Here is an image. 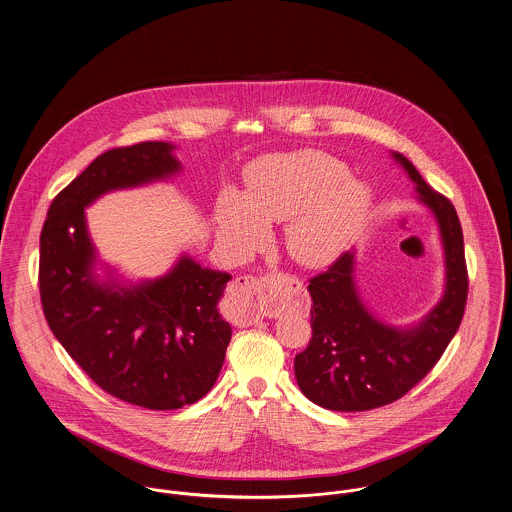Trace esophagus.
Masks as SVG:
<instances>
[{
  "instance_id": "obj_1",
  "label": "esophagus",
  "mask_w": 512,
  "mask_h": 512,
  "mask_svg": "<svg viewBox=\"0 0 512 512\" xmlns=\"http://www.w3.org/2000/svg\"><path fill=\"white\" fill-rule=\"evenodd\" d=\"M229 298L233 302V316L237 322L252 323L266 316H275L279 312V306L269 291L268 283L252 275L237 277Z\"/></svg>"
}]
</instances>
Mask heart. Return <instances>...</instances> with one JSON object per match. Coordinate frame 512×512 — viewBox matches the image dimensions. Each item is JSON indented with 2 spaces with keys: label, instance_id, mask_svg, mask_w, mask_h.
<instances>
[{
  "label": "heart",
  "instance_id": "b5f03b06",
  "mask_svg": "<svg viewBox=\"0 0 512 512\" xmlns=\"http://www.w3.org/2000/svg\"><path fill=\"white\" fill-rule=\"evenodd\" d=\"M370 204L368 185L325 152L269 156L246 171L243 194L219 192L217 235L233 252L248 254L266 241V223L287 221V252L298 264L316 268L345 252Z\"/></svg>",
  "mask_w": 512,
  "mask_h": 512
}]
</instances>
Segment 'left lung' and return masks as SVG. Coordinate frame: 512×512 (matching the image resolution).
Here are the masks:
<instances>
[{
  "instance_id": "left-lung-1",
  "label": "left lung",
  "mask_w": 512,
  "mask_h": 512,
  "mask_svg": "<svg viewBox=\"0 0 512 512\" xmlns=\"http://www.w3.org/2000/svg\"><path fill=\"white\" fill-rule=\"evenodd\" d=\"M416 185L418 200L439 225L445 252V293L410 327L379 322L362 304L354 283V252L341 254L325 273L310 279L312 339L295 356L300 391L329 410L362 412L393 403L428 376L457 333L468 296L462 227L457 210L393 152Z\"/></svg>"
}]
</instances>
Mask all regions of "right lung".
<instances>
[{
	"mask_svg": "<svg viewBox=\"0 0 512 512\" xmlns=\"http://www.w3.org/2000/svg\"><path fill=\"white\" fill-rule=\"evenodd\" d=\"M169 142L98 156L52 202L40 235V300L55 339L106 393L150 410L200 401L216 383L231 325L217 310L229 273L190 256L154 281L98 279L84 208L111 190L181 171Z\"/></svg>",
	"mask_w": 512,
	"mask_h": 512,
	"instance_id": "right-lung-1",
	"label": "right lung"
}]
</instances>
